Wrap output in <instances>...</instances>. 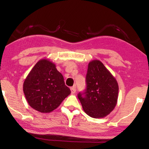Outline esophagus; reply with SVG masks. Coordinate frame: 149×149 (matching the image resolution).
<instances>
[{
  "mask_svg": "<svg viewBox=\"0 0 149 149\" xmlns=\"http://www.w3.org/2000/svg\"><path fill=\"white\" fill-rule=\"evenodd\" d=\"M70 90H71V93L72 94H74V93H75V92H76V86H73L72 87H70Z\"/></svg>",
  "mask_w": 149,
  "mask_h": 149,
  "instance_id": "obj_1",
  "label": "esophagus"
}]
</instances>
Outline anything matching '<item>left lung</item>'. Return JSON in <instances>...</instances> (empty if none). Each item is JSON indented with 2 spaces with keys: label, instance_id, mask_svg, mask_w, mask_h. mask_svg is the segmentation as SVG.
Returning a JSON list of instances; mask_svg holds the SVG:
<instances>
[{
  "label": "left lung",
  "instance_id": "8db88e82",
  "mask_svg": "<svg viewBox=\"0 0 149 149\" xmlns=\"http://www.w3.org/2000/svg\"><path fill=\"white\" fill-rule=\"evenodd\" d=\"M86 84L85 92L78 94L85 113L93 118H103L109 115L117 103L119 85L100 60L89 63Z\"/></svg>",
  "mask_w": 149,
  "mask_h": 149
}]
</instances>
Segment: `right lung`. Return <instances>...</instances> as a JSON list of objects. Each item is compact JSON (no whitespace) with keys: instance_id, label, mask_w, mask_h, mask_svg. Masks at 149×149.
Listing matches in <instances>:
<instances>
[{"instance_id":"right-lung-1","label":"right lung","mask_w":149,"mask_h":149,"mask_svg":"<svg viewBox=\"0 0 149 149\" xmlns=\"http://www.w3.org/2000/svg\"><path fill=\"white\" fill-rule=\"evenodd\" d=\"M23 90L28 104L40 113H51L71 93L56 64L41 59L30 70Z\"/></svg>"}]
</instances>
